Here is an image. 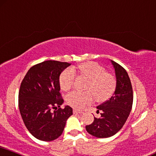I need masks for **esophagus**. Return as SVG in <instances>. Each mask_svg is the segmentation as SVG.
Segmentation results:
<instances>
[{"label": "esophagus", "mask_w": 156, "mask_h": 156, "mask_svg": "<svg viewBox=\"0 0 156 156\" xmlns=\"http://www.w3.org/2000/svg\"><path fill=\"white\" fill-rule=\"evenodd\" d=\"M73 112H74V114H82V113H83L82 111L77 110H74Z\"/></svg>", "instance_id": "1"}]
</instances>
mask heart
Segmentation results:
<instances>
[{
	"mask_svg": "<svg viewBox=\"0 0 156 156\" xmlns=\"http://www.w3.org/2000/svg\"><path fill=\"white\" fill-rule=\"evenodd\" d=\"M75 69L90 80L86 87L88 92L72 91L66 97L68 105L75 109L82 110L92 103L93 96L98 102H104L110 98L115 91L116 81L112 74L106 73L105 68L95 62H85L74 69L67 68L64 70L59 76L62 90H69L73 86L76 79Z\"/></svg>",
	"mask_w": 156,
	"mask_h": 156,
	"instance_id": "b5f03b06",
	"label": "heart"
}]
</instances>
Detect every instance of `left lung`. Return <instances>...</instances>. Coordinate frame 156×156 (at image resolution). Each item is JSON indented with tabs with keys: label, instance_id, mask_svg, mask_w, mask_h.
Returning a JSON list of instances; mask_svg holds the SVG:
<instances>
[{
	"label": "left lung",
	"instance_id": "left-lung-1",
	"mask_svg": "<svg viewBox=\"0 0 156 156\" xmlns=\"http://www.w3.org/2000/svg\"><path fill=\"white\" fill-rule=\"evenodd\" d=\"M116 76V87L112 97L97 107L101 117L94 118L92 124L87 125L90 135L105 138L116 134L122 128L130 115L133 102V88L126 70L111 60Z\"/></svg>",
	"mask_w": 156,
	"mask_h": 156
}]
</instances>
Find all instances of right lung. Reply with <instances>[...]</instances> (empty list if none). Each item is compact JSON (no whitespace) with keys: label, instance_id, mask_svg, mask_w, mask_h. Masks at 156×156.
Returning <instances> with one entry per match:
<instances>
[{"label":"right lung","instance_id":"1","mask_svg":"<svg viewBox=\"0 0 156 156\" xmlns=\"http://www.w3.org/2000/svg\"><path fill=\"white\" fill-rule=\"evenodd\" d=\"M70 65L67 62L45 61L30 68L22 81L19 93L20 113L26 128L38 140L58 138L73 114L68 105L60 108L64 100L59 92V76Z\"/></svg>","mask_w":156,"mask_h":156}]
</instances>
